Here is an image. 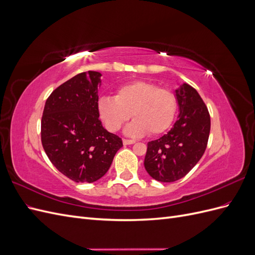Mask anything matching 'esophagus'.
Wrapping results in <instances>:
<instances>
[{
	"instance_id": "esophagus-1",
	"label": "esophagus",
	"mask_w": 255,
	"mask_h": 255,
	"mask_svg": "<svg viewBox=\"0 0 255 255\" xmlns=\"http://www.w3.org/2000/svg\"><path fill=\"white\" fill-rule=\"evenodd\" d=\"M135 143V140H132V139H123V144H133Z\"/></svg>"
}]
</instances>
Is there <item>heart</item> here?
<instances>
[{
  "label": "heart",
  "mask_w": 255,
  "mask_h": 255,
  "mask_svg": "<svg viewBox=\"0 0 255 255\" xmlns=\"http://www.w3.org/2000/svg\"><path fill=\"white\" fill-rule=\"evenodd\" d=\"M176 110L173 92L148 81L122 85L115 98L102 97L98 101L100 118L111 132L119 130L132 116L134 121L128 126L127 133L133 136L165 133L172 125Z\"/></svg>",
  "instance_id": "heart-1"
}]
</instances>
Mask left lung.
I'll use <instances>...</instances> for the list:
<instances>
[{"mask_svg":"<svg viewBox=\"0 0 255 255\" xmlns=\"http://www.w3.org/2000/svg\"><path fill=\"white\" fill-rule=\"evenodd\" d=\"M179 119L167 134L148 142L144 168L154 180L171 183L186 175L205 152L211 117L198 91L188 84L175 90Z\"/></svg>","mask_w":255,"mask_h":255,"instance_id":"left-lung-1","label":"left lung"}]
</instances>
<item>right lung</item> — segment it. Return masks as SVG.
I'll list each match as a JSON object with an SVG mask.
<instances>
[{
    "mask_svg": "<svg viewBox=\"0 0 255 255\" xmlns=\"http://www.w3.org/2000/svg\"><path fill=\"white\" fill-rule=\"evenodd\" d=\"M101 73L82 72L47 99L41 142L51 163L76 183L96 182L109 170L122 139L103 128L98 112Z\"/></svg>",
    "mask_w": 255,
    "mask_h": 255,
    "instance_id": "obj_1",
    "label": "right lung"
}]
</instances>
